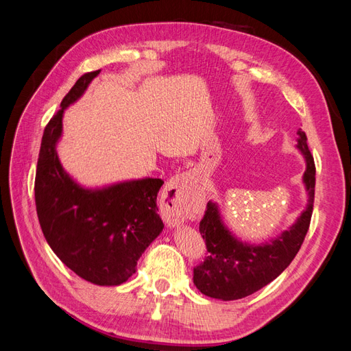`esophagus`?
<instances>
[{"mask_svg": "<svg viewBox=\"0 0 351 351\" xmlns=\"http://www.w3.org/2000/svg\"><path fill=\"white\" fill-rule=\"evenodd\" d=\"M195 182L196 174L193 171L177 174L169 180V183L165 187L168 202L171 204V215L167 219L169 226L176 227L178 224H183L189 218L190 210H192Z\"/></svg>", "mask_w": 351, "mask_h": 351, "instance_id": "34e87169", "label": "esophagus"}]
</instances>
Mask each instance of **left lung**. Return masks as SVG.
Here are the masks:
<instances>
[{
	"label": "left lung",
	"mask_w": 351,
	"mask_h": 351,
	"mask_svg": "<svg viewBox=\"0 0 351 351\" xmlns=\"http://www.w3.org/2000/svg\"><path fill=\"white\" fill-rule=\"evenodd\" d=\"M295 147L306 162L303 184L307 204L294 224L280 236L259 244L241 241L224 224L217 202H208L199 231L209 254L193 269V282L202 294L224 302L243 299L277 278L300 250L312 218L316 169L302 129L297 130Z\"/></svg>",
	"instance_id": "8db88e82"
}]
</instances>
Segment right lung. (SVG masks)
I'll list each match as a JSON object with an SVG mask.
<instances>
[{"instance_id": "1", "label": "right lung", "mask_w": 351, "mask_h": 351, "mask_svg": "<svg viewBox=\"0 0 351 351\" xmlns=\"http://www.w3.org/2000/svg\"><path fill=\"white\" fill-rule=\"evenodd\" d=\"M101 70L74 83L42 136L35 178V202L42 232L60 261L80 278L97 285H120L136 272L146 247L161 234L156 196L161 178L125 180L104 187H84L57 154L62 117L86 92Z\"/></svg>"}]
</instances>
